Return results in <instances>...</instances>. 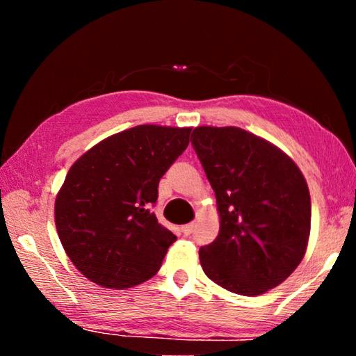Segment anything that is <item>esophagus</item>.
Returning <instances> with one entry per match:
<instances>
[{
    "instance_id": "34e87169",
    "label": "esophagus",
    "mask_w": 356,
    "mask_h": 356,
    "mask_svg": "<svg viewBox=\"0 0 356 356\" xmlns=\"http://www.w3.org/2000/svg\"><path fill=\"white\" fill-rule=\"evenodd\" d=\"M193 229H195V225H193V222H188V225H184L182 227H180V231H182L184 236H190V234L193 232Z\"/></svg>"
}]
</instances>
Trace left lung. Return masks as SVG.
<instances>
[{
  "instance_id": "left-lung-1",
  "label": "left lung",
  "mask_w": 356,
  "mask_h": 356,
  "mask_svg": "<svg viewBox=\"0 0 356 356\" xmlns=\"http://www.w3.org/2000/svg\"><path fill=\"white\" fill-rule=\"evenodd\" d=\"M191 144L220 213L218 237L200 250L204 273L229 292L265 293L306 252L308 184L282 150L238 127H196Z\"/></svg>"
}]
</instances>
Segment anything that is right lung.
Returning a JSON list of instances; mask_svg holds the SVG:
<instances>
[{
	"mask_svg": "<svg viewBox=\"0 0 356 356\" xmlns=\"http://www.w3.org/2000/svg\"><path fill=\"white\" fill-rule=\"evenodd\" d=\"M191 129L138 125L95 144L65 176L55 204L58 236L80 273L127 289L159 272L177 237L152 212L159 182Z\"/></svg>",
	"mask_w": 356,
	"mask_h": 356,
	"instance_id": "add662e5",
	"label": "right lung"
}]
</instances>
